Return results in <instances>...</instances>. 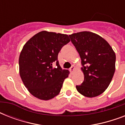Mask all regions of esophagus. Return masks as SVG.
I'll return each mask as SVG.
<instances>
[{
    "instance_id": "34e87169",
    "label": "esophagus",
    "mask_w": 125,
    "mask_h": 125,
    "mask_svg": "<svg viewBox=\"0 0 125 125\" xmlns=\"http://www.w3.org/2000/svg\"><path fill=\"white\" fill-rule=\"evenodd\" d=\"M74 70H75V67H74V65H73V66L71 67L70 69H69V71H70V72L71 74H72V73H73V72L74 71Z\"/></svg>"
}]
</instances>
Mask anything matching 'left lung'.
I'll use <instances>...</instances> for the list:
<instances>
[{
    "label": "left lung",
    "mask_w": 125,
    "mask_h": 125,
    "mask_svg": "<svg viewBox=\"0 0 125 125\" xmlns=\"http://www.w3.org/2000/svg\"><path fill=\"white\" fill-rule=\"evenodd\" d=\"M71 42L81 58L84 80L77 91L86 97H95L110 85L115 70V54L101 36L91 32L69 35Z\"/></svg>",
    "instance_id": "1"
}]
</instances>
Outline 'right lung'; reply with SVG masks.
<instances>
[{
    "mask_svg": "<svg viewBox=\"0 0 125 125\" xmlns=\"http://www.w3.org/2000/svg\"><path fill=\"white\" fill-rule=\"evenodd\" d=\"M69 42L67 34L42 31L24 44L19 58V74L33 96L48 101L60 93L69 71L62 69L58 55L62 47ZM54 61L57 68L52 67Z\"/></svg>",
    "mask_w": 125,
    "mask_h": 125,
    "instance_id": "right-lung-1",
    "label": "right lung"
}]
</instances>
